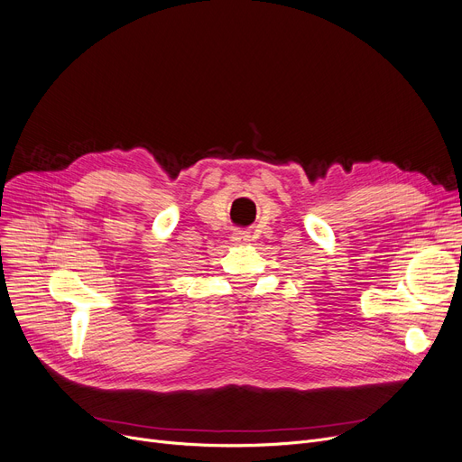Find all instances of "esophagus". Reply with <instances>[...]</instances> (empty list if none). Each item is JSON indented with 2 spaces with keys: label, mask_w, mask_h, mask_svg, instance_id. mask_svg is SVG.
Segmentation results:
<instances>
[{
  "label": "esophagus",
  "mask_w": 462,
  "mask_h": 462,
  "mask_svg": "<svg viewBox=\"0 0 462 462\" xmlns=\"http://www.w3.org/2000/svg\"><path fill=\"white\" fill-rule=\"evenodd\" d=\"M232 239L236 241L237 245H245L247 241H249V234H247V232H234V234H232Z\"/></svg>",
  "instance_id": "obj_1"
}]
</instances>
